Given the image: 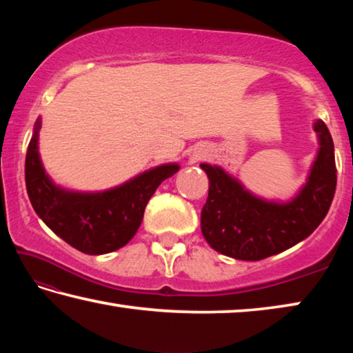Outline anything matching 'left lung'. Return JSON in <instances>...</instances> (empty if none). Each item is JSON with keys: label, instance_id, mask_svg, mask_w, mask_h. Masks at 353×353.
I'll list each match as a JSON object with an SVG mask.
<instances>
[{"label": "left lung", "instance_id": "1", "mask_svg": "<svg viewBox=\"0 0 353 353\" xmlns=\"http://www.w3.org/2000/svg\"><path fill=\"white\" fill-rule=\"evenodd\" d=\"M313 129L318 154L305 185L286 202L263 199L221 166L201 163L210 181L201 229L216 252L236 260H263L296 246L322 223L336 188V166L325 123L318 119Z\"/></svg>", "mask_w": 353, "mask_h": 353}]
</instances>
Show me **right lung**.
Wrapping results in <instances>:
<instances>
[{
  "instance_id": "1",
  "label": "right lung",
  "mask_w": 353,
  "mask_h": 353,
  "mask_svg": "<svg viewBox=\"0 0 353 353\" xmlns=\"http://www.w3.org/2000/svg\"><path fill=\"white\" fill-rule=\"evenodd\" d=\"M40 128L41 118H37L25 165L28 196L39 218L83 254L103 255L126 246L139 230L148 201L181 166L159 165L118 187L94 193L67 190L52 182L43 168L39 154Z\"/></svg>"
}]
</instances>
